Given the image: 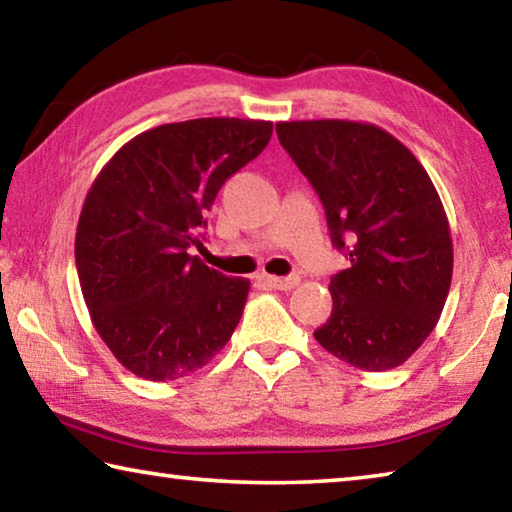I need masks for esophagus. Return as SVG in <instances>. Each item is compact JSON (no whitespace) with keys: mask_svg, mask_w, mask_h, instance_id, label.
<instances>
[{"mask_svg":"<svg viewBox=\"0 0 512 512\" xmlns=\"http://www.w3.org/2000/svg\"><path fill=\"white\" fill-rule=\"evenodd\" d=\"M259 280L266 282L268 287L271 289H277V291H291L296 289L300 284V275H287V277H277V275H259Z\"/></svg>","mask_w":512,"mask_h":512,"instance_id":"esophagus-1","label":"esophagus"}]
</instances>
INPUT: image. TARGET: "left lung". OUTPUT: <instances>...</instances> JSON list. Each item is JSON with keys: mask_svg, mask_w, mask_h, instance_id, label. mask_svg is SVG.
Segmentation results:
<instances>
[{"mask_svg": "<svg viewBox=\"0 0 512 512\" xmlns=\"http://www.w3.org/2000/svg\"><path fill=\"white\" fill-rule=\"evenodd\" d=\"M277 140L316 189L350 268L329 280L332 316L314 336L336 359L384 372L436 327L452 284L447 214L418 158L379 126L280 121Z\"/></svg>", "mask_w": 512, "mask_h": 512, "instance_id": "1", "label": "left lung"}]
</instances>
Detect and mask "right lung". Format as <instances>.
Segmentation results:
<instances>
[{"label": "right lung", "instance_id": "add662e5", "mask_svg": "<svg viewBox=\"0 0 512 512\" xmlns=\"http://www.w3.org/2000/svg\"><path fill=\"white\" fill-rule=\"evenodd\" d=\"M271 121L207 117L151 128L121 146L90 187L76 271L103 343L149 381L203 368L230 341L250 282L189 255L232 173L271 140Z\"/></svg>", "mask_w": 512, "mask_h": 512}]
</instances>
